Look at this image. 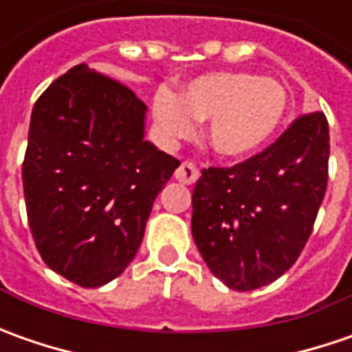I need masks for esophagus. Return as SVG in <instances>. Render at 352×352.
<instances>
[{
	"label": "esophagus",
	"mask_w": 352,
	"mask_h": 352,
	"mask_svg": "<svg viewBox=\"0 0 352 352\" xmlns=\"http://www.w3.org/2000/svg\"><path fill=\"white\" fill-rule=\"evenodd\" d=\"M174 178L178 180V182L182 184H194L199 178V170L192 164V162H182L178 168H176V172H174Z\"/></svg>",
	"instance_id": "1"
}]
</instances>
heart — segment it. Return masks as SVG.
<instances>
[{
  "label": "heart",
  "instance_id": "1",
  "mask_svg": "<svg viewBox=\"0 0 352 352\" xmlns=\"http://www.w3.org/2000/svg\"><path fill=\"white\" fill-rule=\"evenodd\" d=\"M290 96L274 78L250 72H208L190 80L180 96L158 89L153 117L166 141L196 135L197 121H208V142L221 158L254 155L282 127Z\"/></svg>",
  "mask_w": 352,
  "mask_h": 352
}]
</instances>
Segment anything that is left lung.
<instances>
[{
	"mask_svg": "<svg viewBox=\"0 0 352 352\" xmlns=\"http://www.w3.org/2000/svg\"><path fill=\"white\" fill-rule=\"evenodd\" d=\"M329 125L296 119L266 151L231 168H204L192 194V235L213 276L249 292L298 261L327 188Z\"/></svg>",
	"mask_w": 352,
	"mask_h": 352,
	"instance_id": "obj_1",
	"label": "left lung"
}]
</instances>
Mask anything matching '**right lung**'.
Returning a JSON list of instances; mask_svg holds the SVG:
<instances>
[{
    "instance_id": "right-lung-1",
    "label": "right lung",
    "mask_w": 352,
    "mask_h": 352,
    "mask_svg": "<svg viewBox=\"0 0 352 352\" xmlns=\"http://www.w3.org/2000/svg\"><path fill=\"white\" fill-rule=\"evenodd\" d=\"M146 105L78 64L34 103L23 192L34 245L82 288L117 278L141 247L156 196L180 160L144 141Z\"/></svg>"
}]
</instances>
